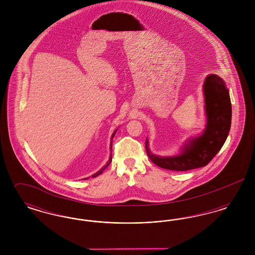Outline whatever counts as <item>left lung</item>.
<instances>
[{
  "label": "left lung",
  "mask_w": 255,
  "mask_h": 255,
  "mask_svg": "<svg viewBox=\"0 0 255 255\" xmlns=\"http://www.w3.org/2000/svg\"><path fill=\"white\" fill-rule=\"evenodd\" d=\"M207 123L204 133L183 147L182 154L171 158L153 155L146 139L147 156L159 167L173 171H187L204 167L223 147L231 125V102L225 82L216 74L206 77L204 85Z\"/></svg>",
  "instance_id": "1"
}]
</instances>
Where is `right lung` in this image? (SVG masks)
I'll use <instances>...</instances> for the list:
<instances>
[{"label": "right lung", "mask_w": 255, "mask_h": 255, "mask_svg": "<svg viewBox=\"0 0 255 255\" xmlns=\"http://www.w3.org/2000/svg\"><path fill=\"white\" fill-rule=\"evenodd\" d=\"M116 132H117V131H115V133H113V136H112V138L114 137V135H115V133H116ZM111 149H112V144H111ZM111 161H112V154H111V156H110L109 160L107 161V163H106V164H105V165H104V166H103V167H102L101 169L99 170L98 172H97L96 174H94V175L92 176V178H95V177H97V176H99L100 174H102V172H103L104 170L106 169V168H107V167L109 166L110 163H111ZM84 180H88V179L86 178V179H84Z\"/></svg>", "instance_id": "obj_1"}]
</instances>
